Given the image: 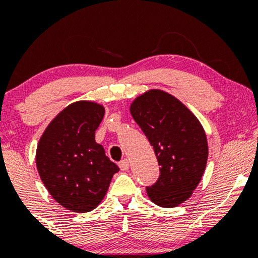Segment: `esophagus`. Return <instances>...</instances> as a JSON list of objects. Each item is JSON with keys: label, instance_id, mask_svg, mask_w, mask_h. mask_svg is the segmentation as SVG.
Masks as SVG:
<instances>
[{"label": "esophagus", "instance_id": "1", "mask_svg": "<svg viewBox=\"0 0 258 258\" xmlns=\"http://www.w3.org/2000/svg\"><path fill=\"white\" fill-rule=\"evenodd\" d=\"M128 166H130V164H128V160H121V161L119 162V167H120V170L121 171H127L128 170Z\"/></svg>", "mask_w": 258, "mask_h": 258}]
</instances>
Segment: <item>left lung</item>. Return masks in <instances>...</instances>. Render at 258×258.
<instances>
[{
  "instance_id": "8db88e82",
  "label": "left lung",
  "mask_w": 258,
  "mask_h": 258,
  "mask_svg": "<svg viewBox=\"0 0 258 258\" xmlns=\"http://www.w3.org/2000/svg\"><path fill=\"white\" fill-rule=\"evenodd\" d=\"M132 117L152 144L160 176L147 186L149 199L174 207L190 198L205 171L209 148L197 116L176 97L150 90L132 102Z\"/></svg>"
}]
</instances>
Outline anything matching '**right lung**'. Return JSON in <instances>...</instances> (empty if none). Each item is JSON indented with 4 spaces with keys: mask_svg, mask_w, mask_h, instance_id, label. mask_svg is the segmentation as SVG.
Returning <instances> with one entry per match:
<instances>
[{
    "mask_svg": "<svg viewBox=\"0 0 258 258\" xmlns=\"http://www.w3.org/2000/svg\"><path fill=\"white\" fill-rule=\"evenodd\" d=\"M104 111L94 102L73 103L51 121L37 144L41 180L53 199L73 212L96 209L119 171L94 139Z\"/></svg>",
    "mask_w": 258,
    "mask_h": 258,
    "instance_id": "obj_1",
    "label": "right lung"
}]
</instances>
